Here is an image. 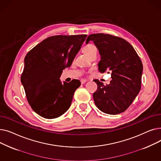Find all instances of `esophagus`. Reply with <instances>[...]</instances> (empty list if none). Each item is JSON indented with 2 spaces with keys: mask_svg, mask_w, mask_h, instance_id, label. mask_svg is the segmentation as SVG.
Returning <instances> with one entry per match:
<instances>
[{
  "mask_svg": "<svg viewBox=\"0 0 161 161\" xmlns=\"http://www.w3.org/2000/svg\"><path fill=\"white\" fill-rule=\"evenodd\" d=\"M86 81H87L86 80H81V84L85 83Z\"/></svg>",
  "mask_w": 161,
  "mask_h": 161,
  "instance_id": "34e87169",
  "label": "esophagus"
}]
</instances>
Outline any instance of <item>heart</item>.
Instances as JSON below:
<instances>
[{
	"instance_id": "b5f03b06",
	"label": "heart",
	"mask_w": 161,
	"mask_h": 161,
	"mask_svg": "<svg viewBox=\"0 0 161 161\" xmlns=\"http://www.w3.org/2000/svg\"><path fill=\"white\" fill-rule=\"evenodd\" d=\"M97 51V49L95 46L92 44H87L86 46H84L83 47V52L87 55L88 57H89L92 53Z\"/></svg>"
}]
</instances>
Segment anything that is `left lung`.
Returning a JSON list of instances; mask_svg holds the SVG:
<instances>
[{
  "label": "left lung",
  "mask_w": 161,
  "mask_h": 161,
  "mask_svg": "<svg viewBox=\"0 0 161 161\" xmlns=\"http://www.w3.org/2000/svg\"><path fill=\"white\" fill-rule=\"evenodd\" d=\"M93 41L98 48L101 73H111L110 83L95 80L98 86L93 93L97 107L104 113L116 115L125 112L132 103L141 89L143 65L134 47L123 38L108 34L89 35L86 44Z\"/></svg>",
  "instance_id": "left-lung-1"
}]
</instances>
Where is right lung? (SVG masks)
<instances>
[{"instance_id": "add662e5", "label": "right lung", "mask_w": 161, "mask_h": 161, "mask_svg": "<svg viewBox=\"0 0 161 161\" xmlns=\"http://www.w3.org/2000/svg\"><path fill=\"white\" fill-rule=\"evenodd\" d=\"M86 37V35L50 36L25 56L21 81L29 104L41 117L54 119L70 108L81 83L73 80L62 83L60 77L63 70L71 66Z\"/></svg>"}]
</instances>
